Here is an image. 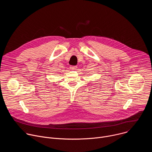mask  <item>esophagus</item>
I'll return each instance as SVG.
<instances>
[{
	"label": "esophagus",
	"instance_id": "obj_1",
	"mask_svg": "<svg viewBox=\"0 0 152 152\" xmlns=\"http://www.w3.org/2000/svg\"><path fill=\"white\" fill-rule=\"evenodd\" d=\"M70 68V69H71V70H76V69L77 68V66H71Z\"/></svg>",
	"mask_w": 152,
	"mask_h": 152
}]
</instances>
